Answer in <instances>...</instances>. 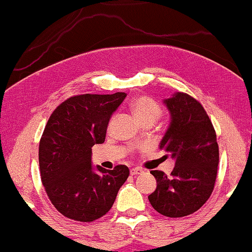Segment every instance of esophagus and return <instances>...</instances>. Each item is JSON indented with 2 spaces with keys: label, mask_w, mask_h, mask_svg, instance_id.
Instances as JSON below:
<instances>
[{
  "label": "esophagus",
  "mask_w": 252,
  "mask_h": 252,
  "mask_svg": "<svg viewBox=\"0 0 252 252\" xmlns=\"http://www.w3.org/2000/svg\"><path fill=\"white\" fill-rule=\"evenodd\" d=\"M142 173H143V170L141 168H137V167L130 169V174L131 175H138V174H142Z\"/></svg>",
  "instance_id": "esophagus-1"
}]
</instances>
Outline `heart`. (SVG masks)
<instances>
[{"instance_id": "heart-1", "label": "heart", "mask_w": 252, "mask_h": 252, "mask_svg": "<svg viewBox=\"0 0 252 252\" xmlns=\"http://www.w3.org/2000/svg\"><path fill=\"white\" fill-rule=\"evenodd\" d=\"M131 111L140 123L155 122L162 114V108L156 100L148 96L136 97L131 102Z\"/></svg>"}]
</instances>
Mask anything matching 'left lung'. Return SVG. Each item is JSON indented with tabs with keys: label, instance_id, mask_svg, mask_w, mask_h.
I'll return each instance as SVG.
<instances>
[{
	"label": "left lung",
	"instance_id": "1",
	"mask_svg": "<svg viewBox=\"0 0 252 252\" xmlns=\"http://www.w3.org/2000/svg\"><path fill=\"white\" fill-rule=\"evenodd\" d=\"M172 122L160 143L167 158H175L169 178L161 170H152L158 187L148 196L162 216L180 218L194 213L215 189L219 163L216 130L209 115L195 98L178 92L164 100Z\"/></svg>",
	"mask_w": 252,
	"mask_h": 252
}]
</instances>
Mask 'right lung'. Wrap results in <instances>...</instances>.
Masks as SVG:
<instances>
[{"label": "right lung", "instance_id": "add662e5", "mask_svg": "<svg viewBox=\"0 0 252 252\" xmlns=\"http://www.w3.org/2000/svg\"><path fill=\"white\" fill-rule=\"evenodd\" d=\"M126 94H77L52 112L39 144L40 175L53 206L73 220L90 222L109 212L129 168L91 164L92 147L105 141L112 112Z\"/></svg>", "mask_w": 252, "mask_h": 252}]
</instances>
